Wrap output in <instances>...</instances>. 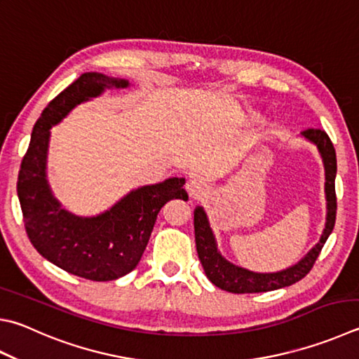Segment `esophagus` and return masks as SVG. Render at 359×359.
I'll return each mask as SVG.
<instances>
[{
  "instance_id": "esophagus-1",
  "label": "esophagus",
  "mask_w": 359,
  "mask_h": 359,
  "mask_svg": "<svg viewBox=\"0 0 359 359\" xmlns=\"http://www.w3.org/2000/svg\"><path fill=\"white\" fill-rule=\"evenodd\" d=\"M187 190H188V193H190V196L193 199H201V198H204L205 194L208 193V187H207V184L202 179L194 177V179L188 180Z\"/></svg>"
}]
</instances>
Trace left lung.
Wrapping results in <instances>:
<instances>
[{"instance_id": "8db88e82", "label": "left lung", "mask_w": 359, "mask_h": 359, "mask_svg": "<svg viewBox=\"0 0 359 359\" xmlns=\"http://www.w3.org/2000/svg\"><path fill=\"white\" fill-rule=\"evenodd\" d=\"M304 138L314 142L318 152H320L325 165V193H327V224H325L323 233L318 242L306 256L299 260L297 265L290 266L287 270L276 271V273H254L245 270L242 266H237L221 256L217 250L213 233L205 212L202 207L194 208V240H196L198 256L202 264V269L205 271V276L217 285L231 293H259V292H270L276 289L287 287L303 279L312 270L316 260L320 254L322 248L327 242L330 233L333 232L336 223V190H334V179L337 171L336 163V151L330 136L320 128H308L302 132Z\"/></svg>"}]
</instances>
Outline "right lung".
Segmentation results:
<instances>
[{"instance_id":"right-lung-1","label":"right lung","mask_w":359,"mask_h":359,"mask_svg":"<svg viewBox=\"0 0 359 359\" xmlns=\"http://www.w3.org/2000/svg\"><path fill=\"white\" fill-rule=\"evenodd\" d=\"M111 86L127 88L128 81L93 72L57 94L32 128L17 180L25 229L32 246L51 264L90 281H113L132 271L146 250L160 208L171 199H188L185 179L179 177L138 188L93 218L62 210L51 196L45 179L51 126L78 103Z\"/></svg>"}]
</instances>
